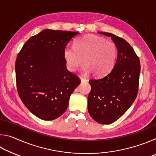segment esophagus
I'll list each match as a JSON object with an SVG mask.
<instances>
[{
    "instance_id": "1",
    "label": "esophagus",
    "mask_w": 156,
    "mask_h": 156,
    "mask_svg": "<svg viewBox=\"0 0 156 156\" xmlns=\"http://www.w3.org/2000/svg\"><path fill=\"white\" fill-rule=\"evenodd\" d=\"M79 78H80L81 82H84V81H87V79L83 77V76H79Z\"/></svg>"
}]
</instances>
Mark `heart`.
I'll use <instances>...</instances> for the list:
<instances>
[{"label": "heart", "instance_id": "obj_1", "mask_svg": "<svg viewBox=\"0 0 156 156\" xmlns=\"http://www.w3.org/2000/svg\"><path fill=\"white\" fill-rule=\"evenodd\" d=\"M117 55V47L113 42L94 34L80 37L76 40L74 47L67 46L63 51L69 70L74 72L83 60V72H91L95 76L109 73L115 64Z\"/></svg>", "mask_w": 156, "mask_h": 156}]
</instances>
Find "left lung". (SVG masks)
Returning a JSON list of instances; mask_svg holds the SVG:
<instances>
[{"label": "left lung", "mask_w": 156, "mask_h": 156, "mask_svg": "<svg viewBox=\"0 0 156 156\" xmlns=\"http://www.w3.org/2000/svg\"><path fill=\"white\" fill-rule=\"evenodd\" d=\"M111 37L118 49L117 59L109 73L100 78L91 79L88 112L100 124H111L131 106L138 94L140 62L130 44L114 34L100 31Z\"/></svg>", "instance_id": "left-lung-1"}]
</instances>
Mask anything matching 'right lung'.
<instances>
[{"label": "right lung", "instance_id": "1", "mask_svg": "<svg viewBox=\"0 0 156 156\" xmlns=\"http://www.w3.org/2000/svg\"><path fill=\"white\" fill-rule=\"evenodd\" d=\"M78 34L47 29L31 37L18 53L15 65L18 95L25 106L42 120L60 117L80 83L67 69L63 56L69 42Z\"/></svg>", "mask_w": 156, "mask_h": 156}]
</instances>
